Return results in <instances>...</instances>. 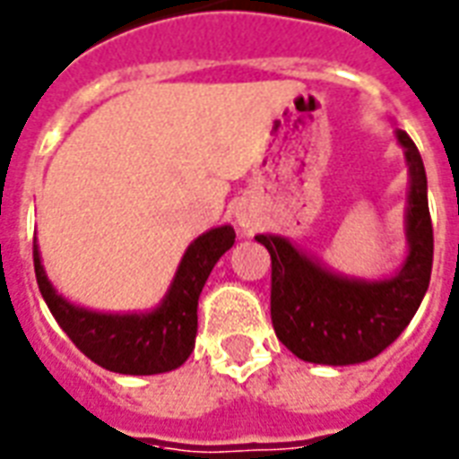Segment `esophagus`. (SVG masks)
I'll return each mask as SVG.
<instances>
[{
  "label": "esophagus",
  "mask_w": 459,
  "mask_h": 459,
  "mask_svg": "<svg viewBox=\"0 0 459 459\" xmlns=\"http://www.w3.org/2000/svg\"><path fill=\"white\" fill-rule=\"evenodd\" d=\"M236 221H238V226H240V229H243V230L253 229V221H250V216H245L243 212H238Z\"/></svg>",
  "instance_id": "34e87169"
}]
</instances>
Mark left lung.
<instances>
[{
	"instance_id": "8db88e82",
	"label": "left lung",
	"mask_w": 459,
	"mask_h": 459,
	"mask_svg": "<svg viewBox=\"0 0 459 459\" xmlns=\"http://www.w3.org/2000/svg\"><path fill=\"white\" fill-rule=\"evenodd\" d=\"M409 168L407 257L383 279L332 272L284 236L255 240L272 257V325L279 342L307 363L354 366L376 359L400 337L421 306L433 264V226L421 153L407 132L394 129Z\"/></svg>"
}]
</instances>
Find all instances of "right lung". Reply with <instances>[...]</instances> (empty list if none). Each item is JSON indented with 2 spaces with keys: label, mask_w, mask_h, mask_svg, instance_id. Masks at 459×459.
Returning <instances> with one entry per match:
<instances>
[{
  "label": "right lung",
  "mask_w": 459,
  "mask_h": 459,
  "mask_svg": "<svg viewBox=\"0 0 459 459\" xmlns=\"http://www.w3.org/2000/svg\"><path fill=\"white\" fill-rule=\"evenodd\" d=\"M233 243V226H219L195 238L163 300L146 313H98L66 300L45 274L38 243H33L35 279L57 325L82 354L122 376H156L180 368L192 354L199 293L219 257Z\"/></svg>",
  "instance_id": "add662e5"
}]
</instances>
